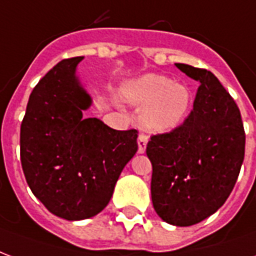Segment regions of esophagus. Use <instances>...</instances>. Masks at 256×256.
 Here are the masks:
<instances>
[{
    "label": "esophagus",
    "instance_id": "obj_1",
    "mask_svg": "<svg viewBox=\"0 0 256 256\" xmlns=\"http://www.w3.org/2000/svg\"><path fill=\"white\" fill-rule=\"evenodd\" d=\"M137 142H138V154H144L145 150H146V142H148V136L145 134H138V138H137Z\"/></svg>",
    "mask_w": 256,
    "mask_h": 256
}]
</instances>
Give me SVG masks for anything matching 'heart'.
I'll list each match as a JSON object with an SVG mask.
<instances>
[{"label":"heart","mask_w":256,"mask_h":256,"mask_svg":"<svg viewBox=\"0 0 256 256\" xmlns=\"http://www.w3.org/2000/svg\"><path fill=\"white\" fill-rule=\"evenodd\" d=\"M123 96L132 104L145 106L141 122L150 132L176 128L186 116L190 106L188 88L158 74H146L130 82L123 90Z\"/></svg>","instance_id":"heart-1"}]
</instances>
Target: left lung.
Wrapping results in <instances>:
<instances>
[{
	"label": "left lung",
	"instance_id": "left-lung-1",
	"mask_svg": "<svg viewBox=\"0 0 256 256\" xmlns=\"http://www.w3.org/2000/svg\"><path fill=\"white\" fill-rule=\"evenodd\" d=\"M200 82L193 111L146 145L154 208L167 224L190 226L214 214L233 190L244 160L240 110L211 71L176 64Z\"/></svg>",
	"mask_w": 256,
	"mask_h": 256
}]
</instances>
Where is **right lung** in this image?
<instances>
[{
  "label": "right lung",
  "instance_id": "1",
  "mask_svg": "<svg viewBox=\"0 0 256 256\" xmlns=\"http://www.w3.org/2000/svg\"><path fill=\"white\" fill-rule=\"evenodd\" d=\"M82 58H64L36 84L20 126V160L31 192L68 220L104 210L138 148L136 128L114 130L84 118L92 100L75 78Z\"/></svg>",
  "mask_w": 256,
  "mask_h": 256
}]
</instances>
